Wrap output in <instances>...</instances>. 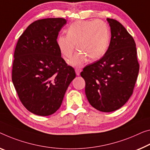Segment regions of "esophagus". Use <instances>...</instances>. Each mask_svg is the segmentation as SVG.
<instances>
[{
    "label": "esophagus",
    "instance_id": "obj_1",
    "mask_svg": "<svg viewBox=\"0 0 150 150\" xmlns=\"http://www.w3.org/2000/svg\"><path fill=\"white\" fill-rule=\"evenodd\" d=\"M75 71H76V74L77 76H79L80 72H81L82 70L80 68H76L75 69Z\"/></svg>",
    "mask_w": 150,
    "mask_h": 150
}]
</instances>
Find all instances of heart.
I'll use <instances>...</instances> for the list:
<instances>
[{
  "instance_id": "obj_1",
  "label": "heart",
  "mask_w": 150,
  "mask_h": 150,
  "mask_svg": "<svg viewBox=\"0 0 150 150\" xmlns=\"http://www.w3.org/2000/svg\"><path fill=\"white\" fill-rule=\"evenodd\" d=\"M110 31L108 25L101 20L80 21L71 24L67 35H59L57 46L65 58H70L76 49L79 50L71 59L73 66H80L87 57L96 60L107 52L109 45Z\"/></svg>"
}]
</instances>
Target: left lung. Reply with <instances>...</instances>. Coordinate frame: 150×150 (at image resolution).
Segmentation results:
<instances>
[{
	"label": "left lung",
	"mask_w": 150,
	"mask_h": 150,
	"mask_svg": "<svg viewBox=\"0 0 150 150\" xmlns=\"http://www.w3.org/2000/svg\"><path fill=\"white\" fill-rule=\"evenodd\" d=\"M111 38L107 52L80 73L85 93L94 108L102 112L120 109L132 95L139 70L133 37L117 20L107 19Z\"/></svg>",
	"instance_id": "1"
}]
</instances>
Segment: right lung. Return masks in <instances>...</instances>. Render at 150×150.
Returning <instances> with one entry per match:
<instances>
[{
	"mask_svg": "<svg viewBox=\"0 0 150 150\" xmlns=\"http://www.w3.org/2000/svg\"><path fill=\"white\" fill-rule=\"evenodd\" d=\"M63 18L39 19L30 24L16 45L12 81L19 100L32 113L48 116L60 107L74 68L61 56L57 46Z\"/></svg>",
	"mask_w": 150,
	"mask_h": 150,
	"instance_id": "add662e5",
	"label": "right lung"
}]
</instances>
